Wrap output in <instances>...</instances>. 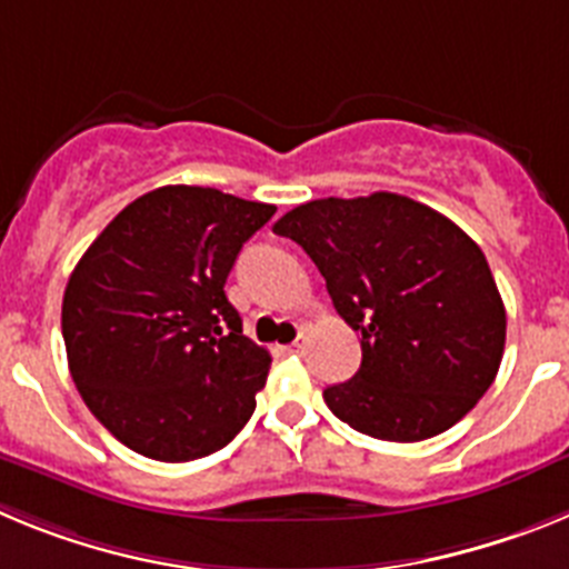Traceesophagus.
I'll return each mask as SVG.
<instances>
[{
	"label": "esophagus",
	"instance_id": "esophagus-1",
	"mask_svg": "<svg viewBox=\"0 0 569 569\" xmlns=\"http://www.w3.org/2000/svg\"><path fill=\"white\" fill-rule=\"evenodd\" d=\"M284 350H288V353H301V350H305V336H299V339H296V341H290V345L284 347Z\"/></svg>",
	"mask_w": 569,
	"mask_h": 569
}]
</instances>
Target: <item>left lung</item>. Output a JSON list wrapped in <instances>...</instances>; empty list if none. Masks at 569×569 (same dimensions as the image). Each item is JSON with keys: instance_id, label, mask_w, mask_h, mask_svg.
Masks as SVG:
<instances>
[{"instance_id": "1", "label": "left lung", "mask_w": 569, "mask_h": 569, "mask_svg": "<svg viewBox=\"0 0 569 569\" xmlns=\"http://www.w3.org/2000/svg\"><path fill=\"white\" fill-rule=\"evenodd\" d=\"M273 230L305 248L361 333L359 373L325 390L333 416L381 441H425L470 413L499 373L507 313L459 224L381 190L299 204Z\"/></svg>"}]
</instances>
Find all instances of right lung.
I'll return each mask as SVG.
<instances>
[{
  "mask_svg": "<svg viewBox=\"0 0 569 569\" xmlns=\"http://www.w3.org/2000/svg\"><path fill=\"white\" fill-rule=\"evenodd\" d=\"M273 213L216 188L164 184L116 216L70 273V376L133 453L202 459L253 416L270 353L241 333L224 281Z\"/></svg>",
  "mask_w": 569,
  "mask_h": 569,
  "instance_id": "1",
  "label": "right lung"
}]
</instances>
